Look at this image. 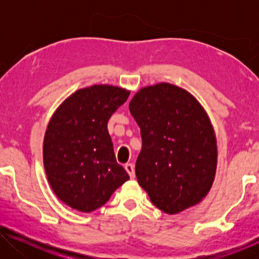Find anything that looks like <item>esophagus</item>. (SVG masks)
Segmentation results:
<instances>
[{
    "label": "esophagus",
    "instance_id": "34e87169",
    "mask_svg": "<svg viewBox=\"0 0 259 259\" xmlns=\"http://www.w3.org/2000/svg\"><path fill=\"white\" fill-rule=\"evenodd\" d=\"M124 168H125V170H126V172L129 174L130 178L134 179V178H135V168H134V164L126 163V164L124 165Z\"/></svg>",
    "mask_w": 259,
    "mask_h": 259
}]
</instances>
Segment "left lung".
Here are the masks:
<instances>
[{
  "label": "left lung",
  "instance_id": "left-lung-1",
  "mask_svg": "<svg viewBox=\"0 0 259 259\" xmlns=\"http://www.w3.org/2000/svg\"><path fill=\"white\" fill-rule=\"evenodd\" d=\"M142 135L136 161L140 187L161 211L176 214L202 201L217 169V140L202 105L191 93L160 82L129 103Z\"/></svg>",
  "mask_w": 259,
  "mask_h": 259
}]
</instances>
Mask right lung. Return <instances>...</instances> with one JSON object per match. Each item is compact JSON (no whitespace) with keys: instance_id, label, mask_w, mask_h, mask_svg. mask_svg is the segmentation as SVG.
<instances>
[{"instance_id":"add662e5","label":"right lung","mask_w":259,"mask_h":259,"mask_svg":"<svg viewBox=\"0 0 259 259\" xmlns=\"http://www.w3.org/2000/svg\"><path fill=\"white\" fill-rule=\"evenodd\" d=\"M130 90L95 84L76 90L52 114L43 139V165L60 201L95 211L129 179L116 162L107 122Z\"/></svg>"}]
</instances>
